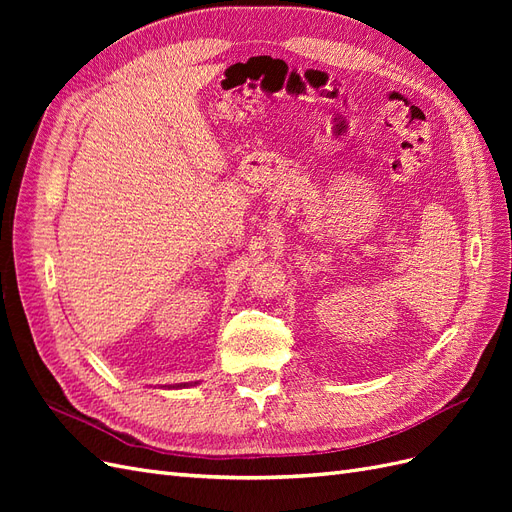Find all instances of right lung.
Segmentation results:
<instances>
[{
  "label": "right lung",
  "mask_w": 512,
  "mask_h": 512,
  "mask_svg": "<svg viewBox=\"0 0 512 512\" xmlns=\"http://www.w3.org/2000/svg\"><path fill=\"white\" fill-rule=\"evenodd\" d=\"M194 384H196V382H194ZM181 386L185 389V386H192V384H188V382H183V384H173V386H168V389H181Z\"/></svg>",
  "instance_id": "1"
}]
</instances>
